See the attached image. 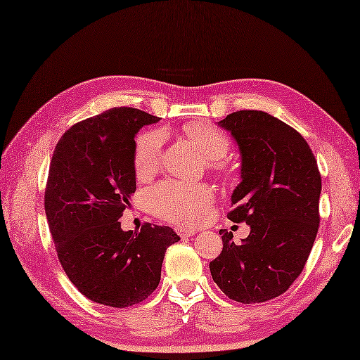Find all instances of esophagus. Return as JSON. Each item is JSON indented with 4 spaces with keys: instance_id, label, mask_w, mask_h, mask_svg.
<instances>
[{
    "instance_id": "1",
    "label": "esophagus",
    "mask_w": 360,
    "mask_h": 360,
    "mask_svg": "<svg viewBox=\"0 0 360 360\" xmlns=\"http://www.w3.org/2000/svg\"><path fill=\"white\" fill-rule=\"evenodd\" d=\"M176 232H178L181 238H190V236H193L196 233L193 229H186V227H178L176 229Z\"/></svg>"
}]
</instances>
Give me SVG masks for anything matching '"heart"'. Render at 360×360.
I'll use <instances>...</instances> for the list:
<instances>
[{
  "label": "heart",
  "mask_w": 360,
  "mask_h": 360,
  "mask_svg": "<svg viewBox=\"0 0 360 360\" xmlns=\"http://www.w3.org/2000/svg\"><path fill=\"white\" fill-rule=\"evenodd\" d=\"M190 141L200 147L210 160V167L219 173L231 172L226 160L232 142L223 129L205 122H190L182 127ZM164 136L158 129L137 137L134 147V172L139 179L155 174L162 164ZM213 201V192L205 184L181 181H164L150 188L145 202L155 215L176 224H196L205 215Z\"/></svg>",
  "instance_id": "b5f03b06"
}]
</instances>
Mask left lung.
I'll use <instances>...</instances> for the list:
<instances>
[{
  "mask_svg": "<svg viewBox=\"0 0 360 360\" xmlns=\"http://www.w3.org/2000/svg\"><path fill=\"white\" fill-rule=\"evenodd\" d=\"M238 143L241 182L227 218L250 226L240 244L221 229L223 250L210 274L240 303H262L286 292L302 274L319 231L322 178L308 142L264 111L244 110L218 122Z\"/></svg>",
  "mask_w": 360,
  "mask_h": 360,
  "instance_id": "obj_1",
  "label": "left lung"
}]
</instances>
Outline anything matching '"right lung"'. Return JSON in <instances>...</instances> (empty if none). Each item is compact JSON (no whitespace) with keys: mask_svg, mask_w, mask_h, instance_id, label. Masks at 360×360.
I'll return each mask as SVG.
<instances>
[{"mask_svg":"<svg viewBox=\"0 0 360 360\" xmlns=\"http://www.w3.org/2000/svg\"><path fill=\"white\" fill-rule=\"evenodd\" d=\"M159 117L120 106L72 125L53 150L44 212L60 264L89 300L111 308L143 302L159 285L172 227L124 232L136 192L134 137Z\"/></svg>","mask_w":360,"mask_h":360,"instance_id":"add662e5","label":"right lung"}]
</instances>
